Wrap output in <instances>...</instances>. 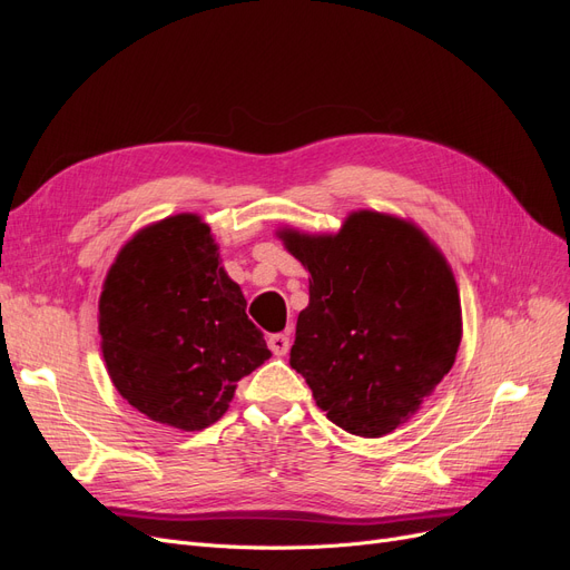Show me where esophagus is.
<instances>
[{"mask_svg":"<svg viewBox=\"0 0 570 570\" xmlns=\"http://www.w3.org/2000/svg\"><path fill=\"white\" fill-rule=\"evenodd\" d=\"M268 347L275 356H285L289 352V337L285 333H275L268 337Z\"/></svg>","mask_w":570,"mask_h":570,"instance_id":"1","label":"esophagus"}]
</instances>
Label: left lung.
<instances>
[{
    "label": "left lung",
    "mask_w": 570,
    "mask_h": 570,
    "mask_svg": "<svg viewBox=\"0 0 570 570\" xmlns=\"http://www.w3.org/2000/svg\"><path fill=\"white\" fill-rule=\"evenodd\" d=\"M308 271L289 366L342 430L383 438L450 373L461 302L442 252L413 223L354 212L335 235L278 233Z\"/></svg>",
    "instance_id": "8db88e82"
}]
</instances>
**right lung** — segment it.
I'll use <instances>...</instances> for the list:
<instances>
[{
	"mask_svg": "<svg viewBox=\"0 0 570 570\" xmlns=\"http://www.w3.org/2000/svg\"><path fill=\"white\" fill-rule=\"evenodd\" d=\"M247 299L197 214L142 228L118 252L99 297L111 383L145 416L178 430L216 423L271 356Z\"/></svg>",
	"mask_w": 570,
	"mask_h": 570,
	"instance_id": "add662e5",
	"label": "right lung"
}]
</instances>
